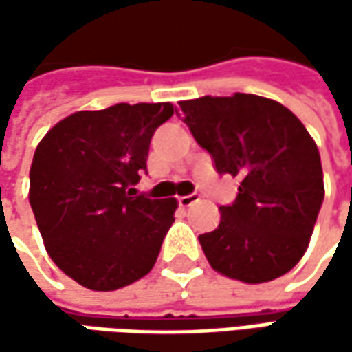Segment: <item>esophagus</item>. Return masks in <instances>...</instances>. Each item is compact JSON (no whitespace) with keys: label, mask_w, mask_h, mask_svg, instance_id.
<instances>
[{"label":"esophagus","mask_w":352,"mask_h":352,"mask_svg":"<svg viewBox=\"0 0 352 352\" xmlns=\"http://www.w3.org/2000/svg\"><path fill=\"white\" fill-rule=\"evenodd\" d=\"M196 201H199V196H197V194H190V196L178 197V204H180L182 208H190V206H194Z\"/></svg>","instance_id":"1"}]
</instances>
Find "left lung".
<instances>
[{"label":"left lung","mask_w":352,"mask_h":352,"mask_svg":"<svg viewBox=\"0 0 352 352\" xmlns=\"http://www.w3.org/2000/svg\"><path fill=\"white\" fill-rule=\"evenodd\" d=\"M180 107L215 170L241 178L219 225L199 235L211 268L247 284L286 274L304 256L325 196L316 141L288 107L252 94Z\"/></svg>","instance_id":"left-lung-1"}]
</instances>
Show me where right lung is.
Instances as JSON below:
<instances>
[{
  "label": "right lung",
  "instance_id": "1",
  "mask_svg": "<svg viewBox=\"0 0 352 352\" xmlns=\"http://www.w3.org/2000/svg\"><path fill=\"white\" fill-rule=\"evenodd\" d=\"M172 103H117L62 119L38 142L29 201L47 252L84 288L111 292L151 272L178 201L135 196Z\"/></svg>",
  "mask_w": 352,
  "mask_h": 352
}]
</instances>
